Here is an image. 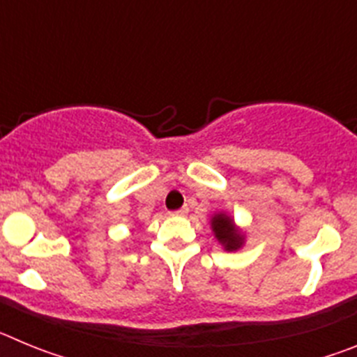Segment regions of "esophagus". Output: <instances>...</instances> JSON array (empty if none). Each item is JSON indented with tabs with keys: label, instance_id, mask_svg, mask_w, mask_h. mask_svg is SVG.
Here are the masks:
<instances>
[{
	"label": "esophagus",
	"instance_id": "obj_1",
	"mask_svg": "<svg viewBox=\"0 0 357 357\" xmlns=\"http://www.w3.org/2000/svg\"><path fill=\"white\" fill-rule=\"evenodd\" d=\"M184 214H188V207H182V209L173 211L172 216H184Z\"/></svg>",
	"mask_w": 357,
	"mask_h": 357
}]
</instances>
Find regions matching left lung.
Returning a JSON list of instances; mask_svg holds the SVG:
<instances>
[{
  "label": "left lung",
  "mask_w": 357,
  "mask_h": 357,
  "mask_svg": "<svg viewBox=\"0 0 357 357\" xmlns=\"http://www.w3.org/2000/svg\"><path fill=\"white\" fill-rule=\"evenodd\" d=\"M211 225H213L214 236L225 247V250H238L243 245V236L238 232L230 216L223 213L214 214V218L211 220Z\"/></svg>",
  "instance_id": "8db88e82"
}]
</instances>
